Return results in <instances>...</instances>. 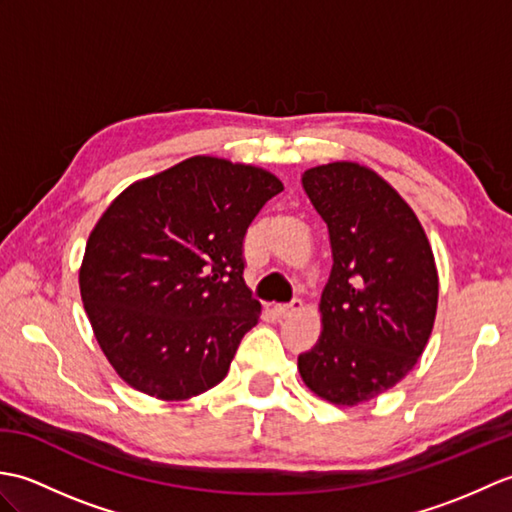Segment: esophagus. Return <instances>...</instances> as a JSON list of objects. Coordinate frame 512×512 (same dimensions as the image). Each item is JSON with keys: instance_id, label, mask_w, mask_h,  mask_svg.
I'll list each match as a JSON object with an SVG mask.
<instances>
[{"instance_id": "1", "label": "esophagus", "mask_w": 512, "mask_h": 512, "mask_svg": "<svg viewBox=\"0 0 512 512\" xmlns=\"http://www.w3.org/2000/svg\"><path fill=\"white\" fill-rule=\"evenodd\" d=\"M299 310H301V301L299 299H292L290 303H286V306H275L273 308L277 319H288V317H292V314L299 312Z\"/></svg>"}]
</instances>
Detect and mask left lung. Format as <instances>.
Here are the masks:
<instances>
[{
	"label": "left lung",
	"instance_id": "obj_1",
	"mask_svg": "<svg viewBox=\"0 0 512 512\" xmlns=\"http://www.w3.org/2000/svg\"><path fill=\"white\" fill-rule=\"evenodd\" d=\"M301 184L328 224L334 264L319 303L321 336L297 367L314 394L354 407L400 383L427 347L436 259L411 206L369 167L330 162Z\"/></svg>",
	"mask_w": 512,
	"mask_h": 512
}]
</instances>
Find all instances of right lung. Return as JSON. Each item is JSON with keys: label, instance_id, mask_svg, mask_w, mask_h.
I'll return each instance as SVG.
<instances>
[{"label": "right lung", "instance_id": "obj_1", "mask_svg": "<svg viewBox=\"0 0 512 512\" xmlns=\"http://www.w3.org/2000/svg\"><path fill=\"white\" fill-rule=\"evenodd\" d=\"M281 191L266 169L193 156L107 206L79 288L96 341L127 385L189 400L222 383L262 314L244 284V235Z\"/></svg>", "mask_w": 512, "mask_h": 512}]
</instances>
